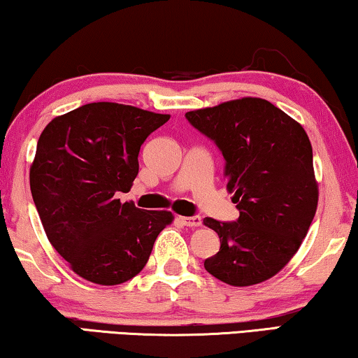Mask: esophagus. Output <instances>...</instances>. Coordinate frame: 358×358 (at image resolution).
I'll list each match as a JSON object with an SVG mask.
<instances>
[{"instance_id":"34e87169","label":"esophagus","mask_w":358,"mask_h":358,"mask_svg":"<svg viewBox=\"0 0 358 358\" xmlns=\"http://www.w3.org/2000/svg\"><path fill=\"white\" fill-rule=\"evenodd\" d=\"M179 221L187 227L201 226V217L200 216H179Z\"/></svg>"}]
</instances>
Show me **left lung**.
Returning a JSON list of instances; mask_svg holds the SVG:
<instances>
[{
  "instance_id": "obj_1",
  "label": "left lung",
  "mask_w": 358,
  "mask_h": 358,
  "mask_svg": "<svg viewBox=\"0 0 358 358\" xmlns=\"http://www.w3.org/2000/svg\"><path fill=\"white\" fill-rule=\"evenodd\" d=\"M226 159V189L234 192L237 221L205 217L220 252L205 269L243 287L273 278L307 236L318 205L313 152L297 121L263 98H239L185 113Z\"/></svg>"
}]
</instances>
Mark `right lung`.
Wrapping results in <instances>:
<instances>
[{
  "mask_svg": "<svg viewBox=\"0 0 358 358\" xmlns=\"http://www.w3.org/2000/svg\"><path fill=\"white\" fill-rule=\"evenodd\" d=\"M119 103H89L55 117L43 129L30 166V190L51 245L72 271L101 286H116L147 265L171 211L121 203L138 174V152L168 122Z\"/></svg>",
  "mask_w": 358,
  "mask_h": 358,
  "instance_id": "obj_1",
  "label": "right lung"
}]
</instances>
